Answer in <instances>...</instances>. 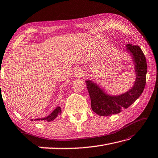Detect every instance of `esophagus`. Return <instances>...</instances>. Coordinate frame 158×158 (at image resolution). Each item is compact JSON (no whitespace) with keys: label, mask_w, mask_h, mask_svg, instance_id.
Returning a JSON list of instances; mask_svg holds the SVG:
<instances>
[{"label":"esophagus","mask_w":158,"mask_h":158,"mask_svg":"<svg viewBox=\"0 0 158 158\" xmlns=\"http://www.w3.org/2000/svg\"><path fill=\"white\" fill-rule=\"evenodd\" d=\"M84 73H83V70L80 68L77 69L75 72H74V78H81V77L83 76Z\"/></svg>","instance_id":"obj_1"}]
</instances>
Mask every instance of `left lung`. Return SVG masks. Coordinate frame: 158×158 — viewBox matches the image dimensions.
<instances>
[{
  "instance_id": "1",
  "label": "left lung",
  "mask_w": 158,
  "mask_h": 158,
  "mask_svg": "<svg viewBox=\"0 0 158 158\" xmlns=\"http://www.w3.org/2000/svg\"><path fill=\"white\" fill-rule=\"evenodd\" d=\"M125 47L127 52L132 59L136 73V80L130 89L120 95H111L93 80H86L85 81L91 98L92 110L99 116H110L119 113L123 109L127 108L132 104L144 91L147 71L145 56L138 46L128 44Z\"/></svg>"
}]
</instances>
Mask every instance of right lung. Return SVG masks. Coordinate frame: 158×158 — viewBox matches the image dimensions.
Instances as JSON below:
<instances>
[{
    "label": "right lung",
    "instance_id": "add662e5",
    "mask_svg": "<svg viewBox=\"0 0 158 158\" xmlns=\"http://www.w3.org/2000/svg\"><path fill=\"white\" fill-rule=\"evenodd\" d=\"M61 114V108L59 106H57V107L54 109V110L51 112V113L48 115L47 117H44V118H39L35 119V121H44V122H50L54 121L55 118L57 117L58 115H59ZM33 119H31V121H33Z\"/></svg>",
    "mask_w": 158,
    "mask_h": 158
}]
</instances>
